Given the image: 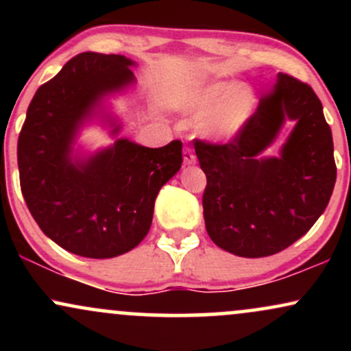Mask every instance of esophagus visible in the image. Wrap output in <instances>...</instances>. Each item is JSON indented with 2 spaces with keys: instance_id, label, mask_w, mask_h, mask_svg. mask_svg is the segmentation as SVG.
I'll return each mask as SVG.
<instances>
[{
  "instance_id": "34e87169",
  "label": "esophagus",
  "mask_w": 351,
  "mask_h": 351,
  "mask_svg": "<svg viewBox=\"0 0 351 351\" xmlns=\"http://www.w3.org/2000/svg\"><path fill=\"white\" fill-rule=\"evenodd\" d=\"M183 163L184 165L196 163V155L193 153V150L189 147H184V150H183Z\"/></svg>"
}]
</instances>
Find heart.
I'll return each instance as SVG.
<instances>
[{
    "label": "heart",
    "mask_w": 351,
    "mask_h": 351,
    "mask_svg": "<svg viewBox=\"0 0 351 351\" xmlns=\"http://www.w3.org/2000/svg\"><path fill=\"white\" fill-rule=\"evenodd\" d=\"M254 102L249 87H236L232 82H213L201 87L189 99V108L196 114H206L208 119L201 123V132L209 138L226 140L234 136L251 117Z\"/></svg>",
    "instance_id": "obj_1"
}]
</instances>
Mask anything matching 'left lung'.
Wrapping results in <instances>:
<instances>
[{
    "instance_id": "8db88e82",
    "label": "left lung",
    "mask_w": 351,
    "mask_h": 351,
    "mask_svg": "<svg viewBox=\"0 0 351 351\" xmlns=\"http://www.w3.org/2000/svg\"><path fill=\"white\" fill-rule=\"evenodd\" d=\"M285 119L296 127L281 156L261 159ZM193 143L206 175V231L224 251L241 257L284 251L327 208L337 180L332 130L313 88L292 75H277L231 142Z\"/></svg>"
}]
</instances>
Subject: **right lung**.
<instances>
[{
  "instance_id": "1",
  "label": "right lung",
  "mask_w": 351,
  "mask_h": 351,
  "mask_svg": "<svg viewBox=\"0 0 351 351\" xmlns=\"http://www.w3.org/2000/svg\"><path fill=\"white\" fill-rule=\"evenodd\" d=\"M134 64L120 54L72 58L36 90L18 138L19 183L34 221L60 247L90 259L142 243L160 188L183 163L180 140L148 148L119 138L86 160L72 156L75 135L100 99L135 82Z\"/></svg>"
}]
</instances>
